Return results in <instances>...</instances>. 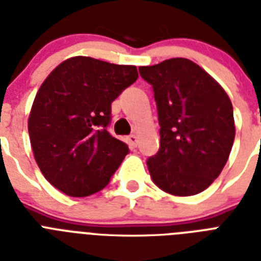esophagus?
<instances>
[{"label": "esophagus", "mask_w": 261, "mask_h": 261, "mask_svg": "<svg viewBox=\"0 0 261 261\" xmlns=\"http://www.w3.org/2000/svg\"><path fill=\"white\" fill-rule=\"evenodd\" d=\"M127 141H128V143H130V146L133 147H137V145H138V138H137V135L131 134L127 137Z\"/></svg>", "instance_id": "34e87169"}]
</instances>
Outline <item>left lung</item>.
Masks as SVG:
<instances>
[{
  "instance_id": "left-lung-1",
  "label": "left lung",
  "mask_w": 261,
  "mask_h": 261,
  "mask_svg": "<svg viewBox=\"0 0 261 261\" xmlns=\"http://www.w3.org/2000/svg\"><path fill=\"white\" fill-rule=\"evenodd\" d=\"M157 102L160 150L147 160L159 188L191 196L218 177L230 154L236 127L233 106L223 88L186 58L141 66Z\"/></svg>"
}]
</instances>
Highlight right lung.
<instances>
[{
  "label": "right lung",
  "instance_id": "add662e5",
  "mask_svg": "<svg viewBox=\"0 0 261 261\" xmlns=\"http://www.w3.org/2000/svg\"><path fill=\"white\" fill-rule=\"evenodd\" d=\"M138 79L135 66L73 57L39 88L28 119L31 146L47 181L83 198L110 182L128 146L107 131L111 102Z\"/></svg>",
  "mask_w": 261,
  "mask_h": 261
}]
</instances>
